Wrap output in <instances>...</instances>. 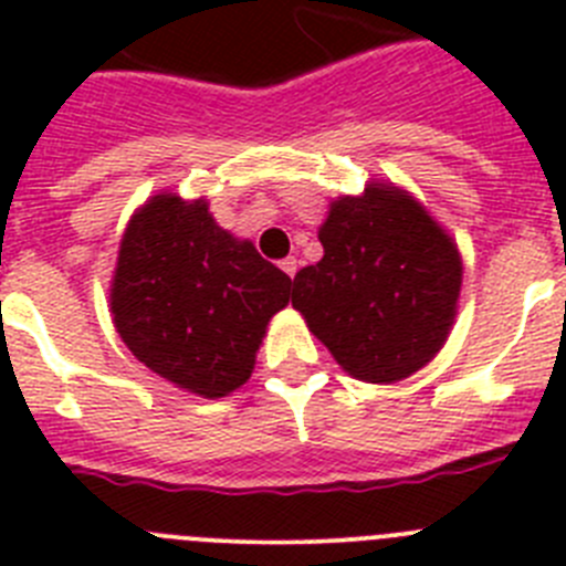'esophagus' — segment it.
Segmentation results:
<instances>
[{
    "label": "esophagus",
    "mask_w": 566,
    "mask_h": 566,
    "mask_svg": "<svg viewBox=\"0 0 566 566\" xmlns=\"http://www.w3.org/2000/svg\"><path fill=\"white\" fill-rule=\"evenodd\" d=\"M280 269L289 274V277H294L297 274V260L294 258H286V260H280Z\"/></svg>",
    "instance_id": "1"
}]
</instances>
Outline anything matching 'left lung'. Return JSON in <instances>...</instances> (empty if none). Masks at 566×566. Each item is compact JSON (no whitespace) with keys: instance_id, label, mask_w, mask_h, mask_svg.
I'll return each mask as SVG.
<instances>
[{"instance_id":"8db88e82","label":"left lung","mask_w":566,"mask_h":566,"mask_svg":"<svg viewBox=\"0 0 566 566\" xmlns=\"http://www.w3.org/2000/svg\"><path fill=\"white\" fill-rule=\"evenodd\" d=\"M323 258L294 274L292 306L348 377L391 385L431 363L453 328L462 254L408 189L339 195L317 232Z\"/></svg>"}]
</instances>
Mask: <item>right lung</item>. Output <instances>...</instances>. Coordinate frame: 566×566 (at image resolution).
I'll list each match as a JSON object with an SVG mask.
<instances>
[{"instance_id": "right-lung-1", "label": "right lung", "mask_w": 566, "mask_h": 566, "mask_svg": "<svg viewBox=\"0 0 566 566\" xmlns=\"http://www.w3.org/2000/svg\"><path fill=\"white\" fill-rule=\"evenodd\" d=\"M292 277L218 227L207 198L158 192L124 229L109 312L135 359L181 391L221 399L254 371Z\"/></svg>"}]
</instances>
